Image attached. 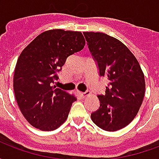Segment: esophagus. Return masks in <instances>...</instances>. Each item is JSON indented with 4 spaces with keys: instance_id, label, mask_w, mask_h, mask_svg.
<instances>
[{
    "instance_id": "esophagus-1",
    "label": "esophagus",
    "mask_w": 159,
    "mask_h": 159,
    "mask_svg": "<svg viewBox=\"0 0 159 159\" xmlns=\"http://www.w3.org/2000/svg\"><path fill=\"white\" fill-rule=\"evenodd\" d=\"M78 93H79L80 95L83 97V98H84V97H86L87 95L89 94V92H88V91H87V92H79Z\"/></svg>"
}]
</instances>
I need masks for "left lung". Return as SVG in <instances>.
<instances>
[{
    "label": "left lung",
    "instance_id": "1",
    "mask_svg": "<svg viewBox=\"0 0 159 159\" xmlns=\"http://www.w3.org/2000/svg\"><path fill=\"white\" fill-rule=\"evenodd\" d=\"M100 76L108 80L105 95H98L99 109L91 119L106 131L129 124L140 110L145 95V76L130 50L117 38L102 32H83Z\"/></svg>",
    "mask_w": 159,
    "mask_h": 159
}]
</instances>
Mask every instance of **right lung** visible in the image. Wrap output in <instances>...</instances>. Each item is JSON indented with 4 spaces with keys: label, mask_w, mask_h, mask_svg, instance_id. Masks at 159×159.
<instances>
[{
    "label": "right lung",
    "mask_w": 159,
    "mask_h": 159,
    "mask_svg": "<svg viewBox=\"0 0 159 159\" xmlns=\"http://www.w3.org/2000/svg\"><path fill=\"white\" fill-rule=\"evenodd\" d=\"M85 46L80 31L49 30L37 36L20 53L14 70L13 90L28 123L52 131L65 123L76 98L51 86L66 59Z\"/></svg>",
    "instance_id": "1"
}]
</instances>
